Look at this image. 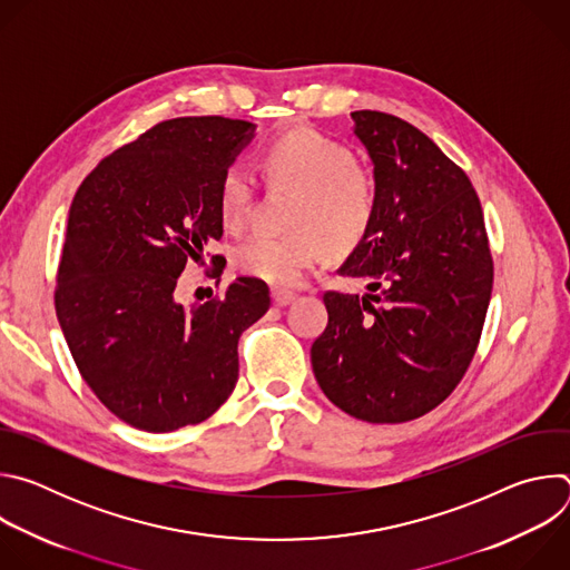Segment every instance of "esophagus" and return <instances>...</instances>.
Here are the masks:
<instances>
[{
    "label": "esophagus",
    "mask_w": 570,
    "mask_h": 570,
    "mask_svg": "<svg viewBox=\"0 0 570 570\" xmlns=\"http://www.w3.org/2000/svg\"><path fill=\"white\" fill-rule=\"evenodd\" d=\"M271 295H273L275 306H288L291 302H295V293L286 291V288H273Z\"/></svg>",
    "instance_id": "esophagus-1"
}]
</instances>
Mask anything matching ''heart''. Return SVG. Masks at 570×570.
<instances>
[{
	"instance_id": "obj_1",
	"label": "heart",
	"mask_w": 570,
	"mask_h": 570,
	"mask_svg": "<svg viewBox=\"0 0 570 570\" xmlns=\"http://www.w3.org/2000/svg\"><path fill=\"white\" fill-rule=\"evenodd\" d=\"M273 183L297 191L291 234H250L234 248L238 273L277 286H293L324 257L347 253L367 234L376 212L372 178L354 165L352 150L313 128H297L273 139L264 153ZM255 196L253 171L243 161L225 167L218 183V209L227 227L248 218Z\"/></svg>"
}]
</instances>
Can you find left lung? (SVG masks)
<instances>
[{
  "label": "left lung",
  "mask_w": 570,
  "mask_h": 570,
  "mask_svg": "<svg viewBox=\"0 0 570 570\" xmlns=\"http://www.w3.org/2000/svg\"><path fill=\"white\" fill-rule=\"evenodd\" d=\"M352 121L374 167L376 212L338 273L365 293H324L330 322L311 365L341 411L399 424L433 411L464 376L494 266L480 200L440 146L385 112Z\"/></svg>",
  "instance_id": "1"
}]
</instances>
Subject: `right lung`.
<instances>
[{
    "instance_id": "1",
    "label": "right lung",
    "mask_w": 570,
    "mask_h": 570,
    "mask_svg": "<svg viewBox=\"0 0 570 570\" xmlns=\"http://www.w3.org/2000/svg\"><path fill=\"white\" fill-rule=\"evenodd\" d=\"M255 130L225 117L161 121L108 155L69 207L60 330L80 376L139 431L216 413L238 379V336L271 306L268 286L250 277L220 299H176L187 262L223 236L218 183Z\"/></svg>"
}]
</instances>
